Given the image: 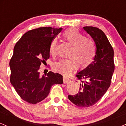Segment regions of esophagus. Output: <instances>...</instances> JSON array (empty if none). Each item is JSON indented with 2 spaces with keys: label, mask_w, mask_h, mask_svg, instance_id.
<instances>
[{
  "label": "esophagus",
  "mask_w": 126,
  "mask_h": 126,
  "mask_svg": "<svg viewBox=\"0 0 126 126\" xmlns=\"http://www.w3.org/2000/svg\"><path fill=\"white\" fill-rule=\"evenodd\" d=\"M70 81V79L67 76H63V82L64 83H67Z\"/></svg>",
  "instance_id": "1"
}]
</instances>
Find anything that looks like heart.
<instances>
[{
  "mask_svg": "<svg viewBox=\"0 0 126 126\" xmlns=\"http://www.w3.org/2000/svg\"><path fill=\"white\" fill-rule=\"evenodd\" d=\"M63 38L72 46L67 54L69 58L55 62L53 64V69L63 74L68 75L76 67L79 70L88 67L93 61L96 53L93 40L85 37L75 28H69L64 31ZM56 46L57 39L53 38L49 47V51L52 56L56 54Z\"/></svg>",
  "mask_w": 126,
  "mask_h": 126,
  "instance_id": "heart-1",
  "label": "heart"
}]
</instances>
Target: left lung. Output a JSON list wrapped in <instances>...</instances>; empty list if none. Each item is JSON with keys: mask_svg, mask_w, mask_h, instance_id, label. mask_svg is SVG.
<instances>
[{"mask_svg": "<svg viewBox=\"0 0 126 126\" xmlns=\"http://www.w3.org/2000/svg\"><path fill=\"white\" fill-rule=\"evenodd\" d=\"M83 28L94 41L96 53L91 64L76 75L80 80L78 93L68 95V98L78 107H88L96 104L108 90L115 66L113 48L104 32L96 27Z\"/></svg>", "mask_w": 126, "mask_h": 126, "instance_id": "1", "label": "left lung"}]
</instances>
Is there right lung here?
<instances>
[{
	"instance_id": "right-lung-1",
	"label": "right lung",
	"mask_w": 126,
	"mask_h": 126,
	"mask_svg": "<svg viewBox=\"0 0 126 126\" xmlns=\"http://www.w3.org/2000/svg\"><path fill=\"white\" fill-rule=\"evenodd\" d=\"M62 28L40 27L24 34L16 43L9 62L10 81L23 100L32 104L41 102L48 96L54 84L63 83V76L49 72L41 76V64L50 57V43Z\"/></svg>"
}]
</instances>
